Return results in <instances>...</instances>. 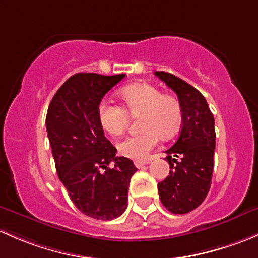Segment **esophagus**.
<instances>
[{"label":"esophagus","mask_w":258,"mask_h":258,"mask_svg":"<svg viewBox=\"0 0 258 258\" xmlns=\"http://www.w3.org/2000/svg\"><path fill=\"white\" fill-rule=\"evenodd\" d=\"M149 163H150V160H135L134 165L137 166L138 169H140V168H143L144 165H147V164H149Z\"/></svg>","instance_id":"obj_1"}]
</instances>
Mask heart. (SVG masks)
I'll use <instances>...</instances> for the list:
<instances>
[{"instance_id": "1", "label": "heart", "mask_w": 258, "mask_h": 258, "mask_svg": "<svg viewBox=\"0 0 258 258\" xmlns=\"http://www.w3.org/2000/svg\"><path fill=\"white\" fill-rule=\"evenodd\" d=\"M125 109L104 100L98 109L100 125L113 137L124 133L130 115H140V134L130 135L118 144L120 155L143 160L159 145L160 135L165 139L174 137L180 128L182 107L177 97L163 94L158 87L149 83H135L119 92Z\"/></svg>"}]
</instances>
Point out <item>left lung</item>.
<instances>
[{
    "label": "left lung",
    "instance_id": "1",
    "mask_svg": "<svg viewBox=\"0 0 258 258\" xmlns=\"http://www.w3.org/2000/svg\"><path fill=\"white\" fill-rule=\"evenodd\" d=\"M177 94L182 107V125L176 143L165 151L169 176L159 182L163 205L172 214L195 210L205 200L211 185L215 153V121L205 97L176 76L155 72Z\"/></svg>",
    "mask_w": 258,
    "mask_h": 258
}]
</instances>
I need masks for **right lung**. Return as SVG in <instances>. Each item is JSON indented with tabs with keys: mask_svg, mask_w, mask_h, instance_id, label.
<instances>
[{
	"mask_svg": "<svg viewBox=\"0 0 258 258\" xmlns=\"http://www.w3.org/2000/svg\"><path fill=\"white\" fill-rule=\"evenodd\" d=\"M124 77L74 74L57 90L46 116L58 177L76 208L97 220L125 211L130 179L138 170L130 159L115 156L98 116L103 97Z\"/></svg>",
	"mask_w": 258,
	"mask_h": 258,
	"instance_id": "right-lung-1",
	"label": "right lung"
}]
</instances>
